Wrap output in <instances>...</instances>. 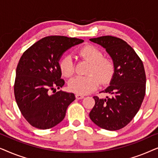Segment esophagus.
Instances as JSON below:
<instances>
[{"instance_id": "34e87169", "label": "esophagus", "mask_w": 158, "mask_h": 158, "mask_svg": "<svg viewBox=\"0 0 158 158\" xmlns=\"http://www.w3.org/2000/svg\"><path fill=\"white\" fill-rule=\"evenodd\" d=\"M75 97H76L77 99H83L84 98V96L81 94H76L75 95Z\"/></svg>"}]
</instances>
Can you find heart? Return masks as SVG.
Returning <instances> with one entry per match:
<instances>
[{
	"label": "heart",
	"instance_id": "b5f03b06",
	"mask_svg": "<svg viewBox=\"0 0 158 158\" xmlns=\"http://www.w3.org/2000/svg\"><path fill=\"white\" fill-rule=\"evenodd\" d=\"M77 54L80 57L90 62L88 75L77 76L69 82V88L77 94H90L101 84H106L111 81L115 70L113 60L103 57V54L98 47L94 45H85L80 49ZM60 70L66 77L73 76L75 73L73 60L70 55H64L59 62Z\"/></svg>",
	"mask_w": 158,
	"mask_h": 158
}]
</instances>
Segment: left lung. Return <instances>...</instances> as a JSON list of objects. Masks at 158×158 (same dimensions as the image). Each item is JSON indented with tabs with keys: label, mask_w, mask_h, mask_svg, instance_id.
<instances>
[{
	"label": "left lung",
	"mask_w": 158,
	"mask_h": 158,
	"mask_svg": "<svg viewBox=\"0 0 158 158\" xmlns=\"http://www.w3.org/2000/svg\"><path fill=\"white\" fill-rule=\"evenodd\" d=\"M90 40L106 49L113 60L115 70L110 85L101 91L110 96L104 99L94 96L95 105L89 116L101 128L118 130L132 120L143 101L146 90L143 62L122 39L103 36Z\"/></svg>",
	"instance_id": "obj_1"
}]
</instances>
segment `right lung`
Masks as SVG:
<instances>
[{
  "mask_svg": "<svg viewBox=\"0 0 158 158\" xmlns=\"http://www.w3.org/2000/svg\"><path fill=\"white\" fill-rule=\"evenodd\" d=\"M83 42L64 36H47L21 56L16 68L14 95L21 114L32 127L50 129L64 119L75 95L62 90L51 95L50 91L64 84L59 67L62 54Z\"/></svg>",
  "mask_w": 158,
  "mask_h": 158,
  "instance_id": "1",
  "label": "right lung"
}]
</instances>
